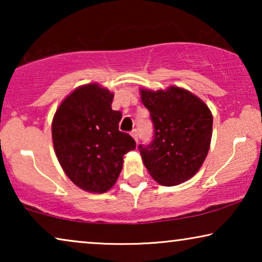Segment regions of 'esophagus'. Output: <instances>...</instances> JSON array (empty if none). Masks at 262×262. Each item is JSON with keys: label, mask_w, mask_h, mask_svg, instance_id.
Listing matches in <instances>:
<instances>
[{"label": "esophagus", "mask_w": 262, "mask_h": 262, "mask_svg": "<svg viewBox=\"0 0 262 262\" xmlns=\"http://www.w3.org/2000/svg\"><path fill=\"white\" fill-rule=\"evenodd\" d=\"M131 136H132V138H134L135 141H136V143H137V142H138V135H137V131H136V130L131 131Z\"/></svg>", "instance_id": "obj_1"}]
</instances>
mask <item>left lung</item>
Wrapping results in <instances>:
<instances>
[{
  "label": "left lung",
  "mask_w": 262,
  "mask_h": 262,
  "mask_svg": "<svg viewBox=\"0 0 262 262\" xmlns=\"http://www.w3.org/2000/svg\"><path fill=\"white\" fill-rule=\"evenodd\" d=\"M141 100L154 124V139L139 145L143 163L156 182L175 186L193 178L203 166L212 137V113L187 89L170 85L141 88Z\"/></svg>",
  "instance_id": "1"
}]
</instances>
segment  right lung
Returning <instances> with one entry per match:
<instances>
[{
  "mask_svg": "<svg viewBox=\"0 0 262 262\" xmlns=\"http://www.w3.org/2000/svg\"><path fill=\"white\" fill-rule=\"evenodd\" d=\"M113 98L98 83L80 85L63 100L52 119L60 167L77 187L91 193L112 188L124 155L136 149L134 138L119 131L121 112L112 110Z\"/></svg>",
  "mask_w": 262,
  "mask_h": 262,
  "instance_id": "obj_1",
  "label": "right lung"
}]
</instances>
